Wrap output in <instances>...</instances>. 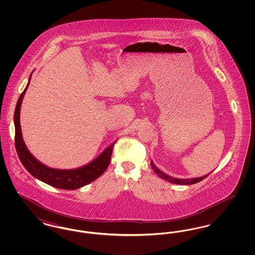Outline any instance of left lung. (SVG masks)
Returning <instances> with one entry per match:
<instances>
[{"label": "left lung", "instance_id": "obj_1", "mask_svg": "<svg viewBox=\"0 0 255 255\" xmlns=\"http://www.w3.org/2000/svg\"><path fill=\"white\" fill-rule=\"evenodd\" d=\"M151 167L152 169L154 170V172L158 175L159 178L167 181V182H171V183H175V184H186V185H189V184H194L197 182H201L202 180H204L205 178H206L209 174H207L206 176H203V177H200V178H192V179H178V178H173L169 175L165 174L164 172L160 171L158 169V167L155 165V163L153 162V160H151Z\"/></svg>", "mask_w": 255, "mask_h": 255}]
</instances>
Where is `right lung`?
<instances>
[{
  "mask_svg": "<svg viewBox=\"0 0 255 255\" xmlns=\"http://www.w3.org/2000/svg\"><path fill=\"white\" fill-rule=\"evenodd\" d=\"M32 74V73H31ZM31 74L28 78V83L24 92L18 99L14 113V125H15V147L18 157L23 163L24 168L27 170L34 178L51 185L56 188L66 190H75L82 186L94 182L99 178L107 169L109 165L111 156L115 142L108 146L97 158L81 167L75 169H55L50 168L39 161L28 151L24 143L21 124H20V110L24 94L29 85Z\"/></svg>",
  "mask_w": 255,
  "mask_h": 255,
  "instance_id": "right-lung-1",
  "label": "right lung"
}]
</instances>
